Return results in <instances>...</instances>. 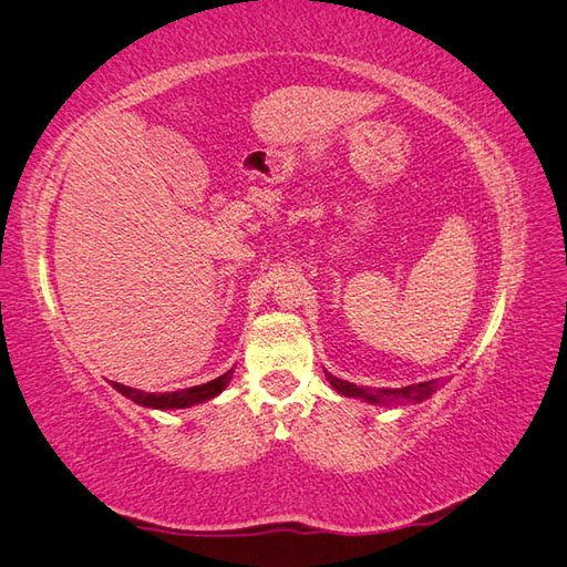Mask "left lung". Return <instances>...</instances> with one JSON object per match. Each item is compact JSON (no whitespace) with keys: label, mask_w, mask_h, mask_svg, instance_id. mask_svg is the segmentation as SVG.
<instances>
[{"label":"left lung","mask_w":567,"mask_h":567,"mask_svg":"<svg viewBox=\"0 0 567 567\" xmlns=\"http://www.w3.org/2000/svg\"><path fill=\"white\" fill-rule=\"evenodd\" d=\"M329 383L346 398H357L371 404H419L423 400L431 398V394L440 388V379L435 381H423L414 385H404V388H367V385H354L348 381H340L336 375L326 373Z\"/></svg>","instance_id":"1"}]
</instances>
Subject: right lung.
Returning a JSON list of instances; mask_svg holds the SVG:
<instances>
[{"mask_svg":"<svg viewBox=\"0 0 567 567\" xmlns=\"http://www.w3.org/2000/svg\"><path fill=\"white\" fill-rule=\"evenodd\" d=\"M231 373L234 369H229L227 373H221L219 379L210 381V383H203V385H194V388H186V390H175V392H144V390H136V388H127L123 383H113L111 385L123 392L127 400H132L134 404H142V406H151V409H184V406H194V404H203L225 390L231 381Z\"/></svg>","mask_w":567,"mask_h":567,"instance_id":"obj_1","label":"right lung"}]
</instances>
